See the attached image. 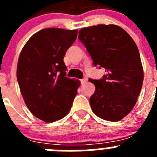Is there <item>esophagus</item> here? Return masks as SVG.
I'll list each match as a JSON object with an SVG mask.
<instances>
[{
	"label": "esophagus",
	"instance_id": "obj_1",
	"mask_svg": "<svg viewBox=\"0 0 157 157\" xmlns=\"http://www.w3.org/2000/svg\"><path fill=\"white\" fill-rule=\"evenodd\" d=\"M86 81H87L86 78H82L81 79V83L82 84H84V83H85Z\"/></svg>",
	"mask_w": 157,
	"mask_h": 157
}]
</instances>
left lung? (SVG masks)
Masks as SVG:
<instances>
[{
	"mask_svg": "<svg viewBox=\"0 0 157 157\" xmlns=\"http://www.w3.org/2000/svg\"><path fill=\"white\" fill-rule=\"evenodd\" d=\"M78 34L94 66L105 67L107 73L100 80L90 79L95 86L90 98L92 111L105 120L120 121L133 109L143 83L138 46L128 33L116 25L85 27Z\"/></svg>",
	"mask_w": 157,
	"mask_h": 157,
	"instance_id": "1",
	"label": "left lung"
}]
</instances>
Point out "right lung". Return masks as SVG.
<instances>
[{"label": "right lung", "instance_id": "right-lung-1", "mask_svg": "<svg viewBox=\"0 0 157 157\" xmlns=\"http://www.w3.org/2000/svg\"><path fill=\"white\" fill-rule=\"evenodd\" d=\"M77 34V30L43 29L31 36L19 55L16 76L25 104L46 123L68 113L80 86L78 80L65 76L63 60Z\"/></svg>", "mask_w": 157, "mask_h": 157}]
</instances>
